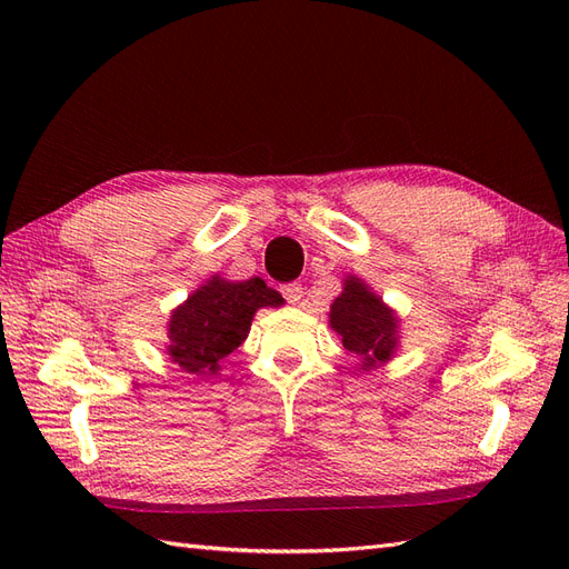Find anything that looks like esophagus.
Listing matches in <instances>:
<instances>
[{"label":"esophagus","instance_id":"34e87169","mask_svg":"<svg viewBox=\"0 0 569 569\" xmlns=\"http://www.w3.org/2000/svg\"><path fill=\"white\" fill-rule=\"evenodd\" d=\"M282 297H284L289 303H299L301 297H303V287H301L299 282L282 284Z\"/></svg>","mask_w":569,"mask_h":569}]
</instances>
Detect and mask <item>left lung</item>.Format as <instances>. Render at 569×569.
<instances>
[{"mask_svg": "<svg viewBox=\"0 0 569 569\" xmlns=\"http://www.w3.org/2000/svg\"><path fill=\"white\" fill-rule=\"evenodd\" d=\"M330 325L343 349L363 358V368L385 363L396 349V318L358 278H349L335 299Z\"/></svg>", "mask_w": 569, "mask_h": 569, "instance_id": "1", "label": "left lung"}]
</instances>
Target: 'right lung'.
<instances>
[{
    "mask_svg": "<svg viewBox=\"0 0 569 569\" xmlns=\"http://www.w3.org/2000/svg\"><path fill=\"white\" fill-rule=\"evenodd\" d=\"M282 297L261 278L247 282L211 280L197 289L170 318L168 351L192 375H213L249 335L253 313L263 306H280Z\"/></svg>",
    "mask_w": 569,
    "mask_h": 569,
    "instance_id": "obj_1",
    "label": "right lung"
}]
</instances>
